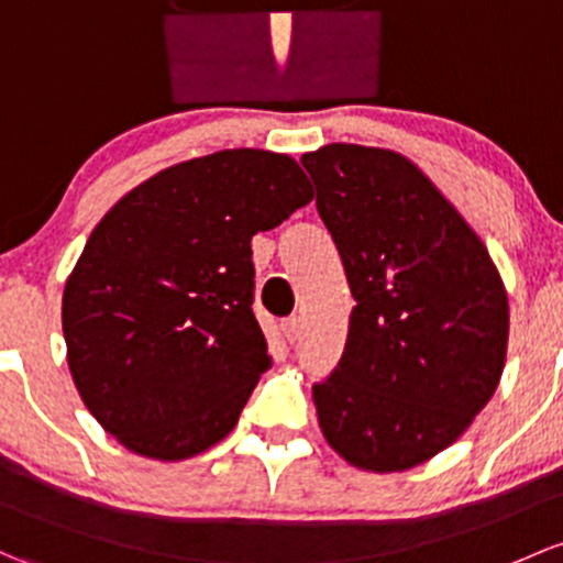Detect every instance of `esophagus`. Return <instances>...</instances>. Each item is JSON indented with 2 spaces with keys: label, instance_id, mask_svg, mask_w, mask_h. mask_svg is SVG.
<instances>
[{
  "label": "esophagus",
  "instance_id": "34e87169",
  "mask_svg": "<svg viewBox=\"0 0 563 563\" xmlns=\"http://www.w3.org/2000/svg\"><path fill=\"white\" fill-rule=\"evenodd\" d=\"M283 334H286V340L291 342V345H297L301 340V318L299 316H291L283 321Z\"/></svg>",
  "mask_w": 563,
  "mask_h": 563
}]
</instances>
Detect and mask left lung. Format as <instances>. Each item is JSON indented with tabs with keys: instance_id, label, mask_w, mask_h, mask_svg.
I'll return each mask as SVG.
<instances>
[{
	"instance_id": "1",
	"label": "left lung",
	"mask_w": 563,
	"mask_h": 563,
	"mask_svg": "<svg viewBox=\"0 0 563 563\" xmlns=\"http://www.w3.org/2000/svg\"><path fill=\"white\" fill-rule=\"evenodd\" d=\"M356 307L342 358L312 386L329 445L401 472L453 445L499 386L507 294L481 236L434 183L383 147L301 156Z\"/></svg>"
}]
</instances>
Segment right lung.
<instances>
[{
    "instance_id": "obj_1",
    "label": "right lung",
    "mask_w": 563,
    "mask_h": 563,
    "mask_svg": "<svg viewBox=\"0 0 563 563\" xmlns=\"http://www.w3.org/2000/svg\"><path fill=\"white\" fill-rule=\"evenodd\" d=\"M310 199L294 158L236 147L153 175L97 223L62 323L75 386L121 445L180 461L234 429L272 364L251 240Z\"/></svg>"
}]
</instances>
